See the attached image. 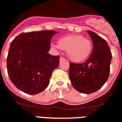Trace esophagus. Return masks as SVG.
I'll return each mask as SVG.
<instances>
[{"label": "esophagus", "mask_w": 122, "mask_h": 122, "mask_svg": "<svg viewBox=\"0 0 122 122\" xmlns=\"http://www.w3.org/2000/svg\"><path fill=\"white\" fill-rule=\"evenodd\" d=\"M66 61V59H64V58H63V57H61L60 59H59V61H60V62H63V61Z\"/></svg>", "instance_id": "esophagus-1"}]
</instances>
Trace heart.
Wrapping results in <instances>:
<instances>
[{
	"mask_svg": "<svg viewBox=\"0 0 122 122\" xmlns=\"http://www.w3.org/2000/svg\"><path fill=\"white\" fill-rule=\"evenodd\" d=\"M58 47L66 51L68 58L75 63L85 61L91 54L93 49L92 41L83 36L74 34L59 39Z\"/></svg>",
	"mask_w": 122,
	"mask_h": 122,
	"instance_id": "heart-1",
	"label": "heart"
}]
</instances>
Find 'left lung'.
<instances>
[{
  "mask_svg": "<svg viewBox=\"0 0 122 122\" xmlns=\"http://www.w3.org/2000/svg\"><path fill=\"white\" fill-rule=\"evenodd\" d=\"M87 32L93 43V52L85 63H70L69 76L75 90L90 94L100 89L107 81L112 55L104 39L93 31Z\"/></svg>",
  "mask_w": 122,
  "mask_h": 122,
  "instance_id": "8db88e82",
  "label": "left lung"
}]
</instances>
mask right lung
<instances>
[{"mask_svg":"<svg viewBox=\"0 0 122 122\" xmlns=\"http://www.w3.org/2000/svg\"><path fill=\"white\" fill-rule=\"evenodd\" d=\"M58 32L51 30L23 32L12 41L7 68L10 80L19 90L36 95L48 86L52 71L59 66L60 57L47 52L51 38Z\"/></svg>","mask_w":122,"mask_h":122,"instance_id":"right-lung-1","label":"right lung"}]
</instances>
